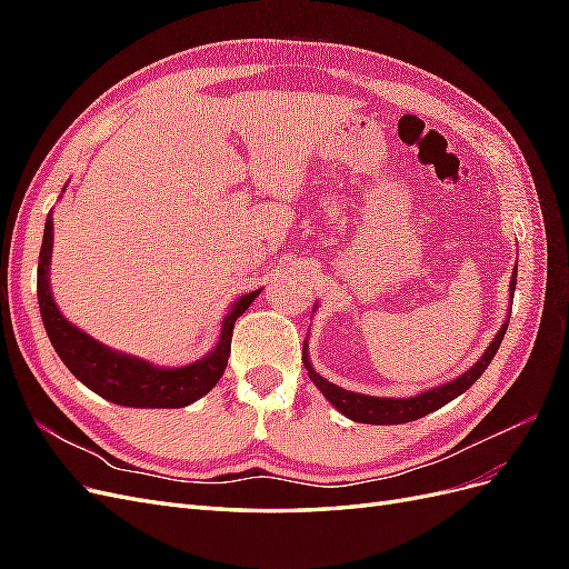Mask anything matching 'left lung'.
Listing matches in <instances>:
<instances>
[{
    "instance_id": "left-lung-1",
    "label": "left lung",
    "mask_w": 569,
    "mask_h": 569,
    "mask_svg": "<svg viewBox=\"0 0 569 569\" xmlns=\"http://www.w3.org/2000/svg\"><path fill=\"white\" fill-rule=\"evenodd\" d=\"M515 282H518V270L512 272L510 278V297L515 295ZM512 308V306H510ZM508 320L501 325V330L496 332L493 341L487 347V351L481 353V358L477 360L475 366H470L462 375H458L456 380L425 389L416 396H408V399H387V396H368V393H358V391H349L341 389L332 382H327L320 372H316V368L311 366V358H308V347L303 343V368L308 370V377L311 382L322 391V396L330 401L341 416H347L353 422H366V425H403V422H412L418 418L429 416V412L439 410L441 406H446L449 401L458 399L462 391H468L479 377L485 372L491 363V358L496 356L498 347L506 337L508 330Z\"/></svg>"
}]
</instances>
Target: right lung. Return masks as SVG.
<instances>
[{"instance_id":"right-lung-1","label":"right lung","mask_w":569,"mask_h":569,"mask_svg":"<svg viewBox=\"0 0 569 569\" xmlns=\"http://www.w3.org/2000/svg\"><path fill=\"white\" fill-rule=\"evenodd\" d=\"M51 249H54V218L49 213L38 263V301L51 347L84 387L99 393L101 399L128 408H184L209 393L228 368L234 320L261 295V289L249 291L230 306L222 318L216 347L203 358L182 368H161L144 358L107 347L63 318L51 297Z\"/></svg>"}]
</instances>
